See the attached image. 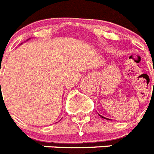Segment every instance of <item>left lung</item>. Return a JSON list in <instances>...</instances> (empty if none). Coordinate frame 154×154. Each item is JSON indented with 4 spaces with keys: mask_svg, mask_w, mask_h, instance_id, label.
<instances>
[{
    "mask_svg": "<svg viewBox=\"0 0 154 154\" xmlns=\"http://www.w3.org/2000/svg\"><path fill=\"white\" fill-rule=\"evenodd\" d=\"M100 116H101V115H100ZM102 117V118H105V119H107V118H104V117H103V116H101Z\"/></svg>",
    "mask_w": 154,
    "mask_h": 154,
    "instance_id": "obj_1",
    "label": "left lung"
}]
</instances>
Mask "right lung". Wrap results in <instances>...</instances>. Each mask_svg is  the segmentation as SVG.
<instances>
[{"mask_svg":"<svg viewBox=\"0 0 154 154\" xmlns=\"http://www.w3.org/2000/svg\"><path fill=\"white\" fill-rule=\"evenodd\" d=\"M0 83H1V82H0Z\"/></svg>","mask_w":154,"mask_h":154,"instance_id":"right-lung-1","label":"right lung"}]
</instances>
